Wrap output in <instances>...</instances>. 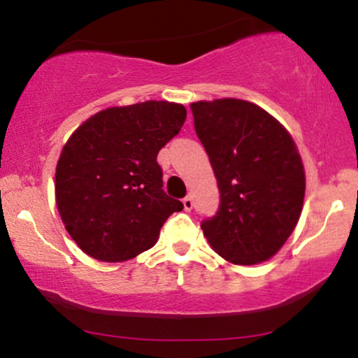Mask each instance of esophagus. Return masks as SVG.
<instances>
[{
  "instance_id": "esophagus-1",
  "label": "esophagus",
  "mask_w": 358,
  "mask_h": 358,
  "mask_svg": "<svg viewBox=\"0 0 358 358\" xmlns=\"http://www.w3.org/2000/svg\"><path fill=\"white\" fill-rule=\"evenodd\" d=\"M183 207H185V210H192L193 208V199H192V195H187L183 199Z\"/></svg>"
}]
</instances>
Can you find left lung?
Here are the masks:
<instances>
[{"instance_id": "obj_1", "label": "left lung", "mask_w": 358, "mask_h": 358, "mask_svg": "<svg viewBox=\"0 0 358 358\" xmlns=\"http://www.w3.org/2000/svg\"><path fill=\"white\" fill-rule=\"evenodd\" d=\"M192 113L220 190L219 210L200 224L208 244L234 264L268 261L296 227L305 199L293 138L248 101L193 102Z\"/></svg>"}]
</instances>
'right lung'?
I'll use <instances>...</instances> for the list:
<instances>
[{"instance_id": "obj_1", "label": "right lung", "mask_w": 358, "mask_h": 358, "mask_svg": "<svg viewBox=\"0 0 358 358\" xmlns=\"http://www.w3.org/2000/svg\"><path fill=\"white\" fill-rule=\"evenodd\" d=\"M187 109L166 101L109 108L65 143L55 171L57 208L90 257L121 262L153 248L183 203L163 190L158 151L182 129Z\"/></svg>"}]
</instances>
